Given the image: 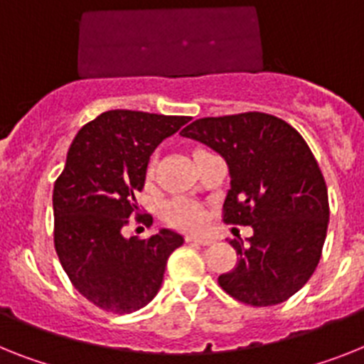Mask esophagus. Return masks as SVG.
<instances>
[{"instance_id":"esophagus-1","label":"esophagus","mask_w":364,"mask_h":364,"mask_svg":"<svg viewBox=\"0 0 364 364\" xmlns=\"http://www.w3.org/2000/svg\"><path fill=\"white\" fill-rule=\"evenodd\" d=\"M188 242H198L201 246H210V244H215V240L209 239V237H200V235H188L187 237Z\"/></svg>"}]
</instances>
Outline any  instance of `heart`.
Returning a JSON list of instances; mask_svg holds the SVG:
<instances>
[{
    "mask_svg": "<svg viewBox=\"0 0 364 364\" xmlns=\"http://www.w3.org/2000/svg\"><path fill=\"white\" fill-rule=\"evenodd\" d=\"M154 173V164H148V170H146V176L151 177ZM164 216L170 224L177 225V228H187V229H196L203 225L205 222V215L203 210L187 200H176L172 203H168L166 210H164Z\"/></svg>",
    "mask_w": 364,
    "mask_h": 364,
    "instance_id": "b5f03b06",
    "label": "heart"
}]
</instances>
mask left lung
I'll return each mask as SVG.
<instances>
[{
    "label": "left lung",
    "instance_id": "1",
    "mask_svg": "<svg viewBox=\"0 0 364 364\" xmlns=\"http://www.w3.org/2000/svg\"><path fill=\"white\" fill-rule=\"evenodd\" d=\"M225 159L231 188L225 224L252 225L231 240L237 264L218 277L231 298L253 307L289 300L313 276L328 233V187L304 136L267 112L200 118L181 131Z\"/></svg>",
    "mask_w": 364,
    "mask_h": 364
}]
</instances>
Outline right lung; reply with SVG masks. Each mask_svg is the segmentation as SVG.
Returning a JSON list of instances; mask_svg holds the SVG:
<instances>
[{
	"instance_id": "obj_1",
	"label": "right lung",
	"mask_w": 364,
	"mask_h": 364,
	"mask_svg": "<svg viewBox=\"0 0 364 364\" xmlns=\"http://www.w3.org/2000/svg\"><path fill=\"white\" fill-rule=\"evenodd\" d=\"M191 120L142 111H107L81 127L53 187V242L72 285L100 309L125 314L154 300L170 253L183 244L172 229L149 239L122 231L139 215L149 155Z\"/></svg>"
}]
</instances>
